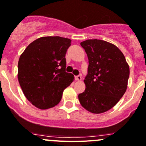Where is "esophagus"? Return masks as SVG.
I'll return each mask as SVG.
<instances>
[{"label": "esophagus", "mask_w": 146, "mask_h": 146, "mask_svg": "<svg viewBox=\"0 0 146 146\" xmlns=\"http://www.w3.org/2000/svg\"><path fill=\"white\" fill-rule=\"evenodd\" d=\"M75 79H76V80H78V81H80V80H82V77L80 76H77L75 77Z\"/></svg>", "instance_id": "obj_1"}]
</instances>
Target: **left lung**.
<instances>
[{
  "label": "left lung",
  "mask_w": 146,
  "mask_h": 146,
  "mask_svg": "<svg viewBox=\"0 0 146 146\" xmlns=\"http://www.w3.org/2000/svg\"><path fill=\"white\" fill-rule=\"evenodd\" d=\"M88 58L86 89L78 95L81 106L92 113L108 111L125 93L130 74L129 66L115 45L98 39L80 43Z\"/></svg>",
  "instance_id": "1"
}]
</instances>
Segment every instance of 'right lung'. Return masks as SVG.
I'll return each instance as SVG.
<instances>
[{
	"label": "right lung",
	"instance_id": "obj_1",
	"mask_svg": "<svg viewBox=\"0 0 146 146\" xmlns=\"http://www.w3.org/2000/svg\"><path fill=\"white\" fill-rule=\"evenodd\" d=\"M71 40L46 36L30 43L20 56L18 79L25 98L41 110L60 103L63 92L74 80L66 72V53Z\"/></svg>",
	"mask_w": 146,
	"mask_h": 146
}]
</instances>
